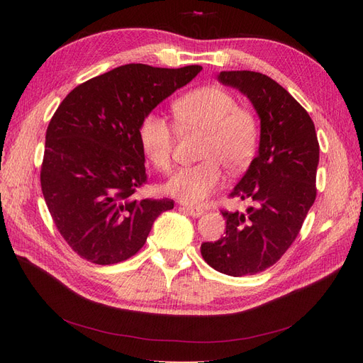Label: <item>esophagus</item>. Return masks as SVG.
<instances>
[{"mask_svg": "<svg viewBox=\"0 0 363 363\" xmlns=\"http://www.w3.org/2000/svg\"><path fill=\"white\" fill-rule=\"evenodd\" d=\"M182 208L183 211L188 213V215H191V216H194V218H199V216H201L203 215V208L200 207V206H192V204H183L182 206Z\"/></svg>", "mask_w": 363, "mask_h": 363, "instance_id": "obj_1", "label": "esophagus"}]
</instances>
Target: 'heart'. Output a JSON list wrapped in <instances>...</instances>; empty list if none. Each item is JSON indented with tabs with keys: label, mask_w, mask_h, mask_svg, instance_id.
<instances>
[{
	"label": "heart",
	"mask_w": 363,
	"mask_h": 363,
	"mask_svg": "<svg viewBox=\"0 0 363 363\" xmlns=\"http://www.w3.org/2000/svg\"><path fill=\"white\" fill-rule=\"evenodd\" d=\"M175 124L183 131H203L199 148L201 162L179 169L164 191L184 203H200L224 182L223 168L242 172L251 163L260 140V124L248 107L223 87L204 86L172 103ZM139 144L147 159L168 174L172 167L174 130L157 112L147 113L139 125Z\"/></svg>",
	"instance_id": "obj_1"
}]
</instances>
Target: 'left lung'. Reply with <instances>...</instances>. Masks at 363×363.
<instances>
[{
  "mask_svg": "<svg viewBox=\"0 0 363 363\" xmlns=\"http://www.w3.org/2000/svg\"><path fill=\"white\" fill-rule=\"evenodd\" d=\"M218 80L250 98L260 118V144L230 194L251 206L244 213L223 211L225 236L203 242L201 256L227 276H252L280 260L298 236L316 199L320 144L306 108L268 75L223 71Z\"/></svg>",
  "mask_w": 363,
  "mask_h": 363,
  "instance_id": "1",
  "label": "left lung"
}]
</instances>
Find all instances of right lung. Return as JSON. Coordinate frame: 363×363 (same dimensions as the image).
<instances>
[{"instance_id": "1", "label": "right lung", "mask_w": 363, "mask_h": 363, "mask_svg": "<svg viewBox=\"0 0 363 363\" xmlns=\"http://www.w3.org/2000/svg\"><path fill=\"white\" fill-rule=\"evenodd\" d=\"M203 68L130 63L79 84L52 115L40 168L54 224L80 257L113 265L144 247L169 199L140 200L147 183L140 121Z\"/></svg>"}]
</instances>
